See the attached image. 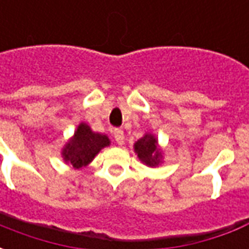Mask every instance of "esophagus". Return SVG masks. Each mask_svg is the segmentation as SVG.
<instances>
[{"label":"esophagus","mask_w":249,"mask_h":249,"mask_svg":"<svg viewBox=\"0 0 249 249\" xmlns=\"http://www.w3.org/2000/svg\"><path fill=\"white\" fill-rule=\"evenodd\" d=\"M113 137L117 141L119 145H123L124 144V132L121 129H114L113 130Z\"/></svg>","instance_id":"34e87169"}]
</instances>
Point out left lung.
Here are the masks:
<instances>
[{"label": "left lung", "instance_id": "8db88e82", "mask_svg": "<svg viewBox=\"0 0 249 249\" xmlns=\"http://www.w3.org/2000/svg\"><path fill=\"white\" fill-rule=\"evenodd\" d=\"M135 153L146 167H159L162 162V149L159 145V140L153 133L146 132L141 139L133 144Z\"/></svg>", "mask_w": 249, "mask_h": 249}]
</instances>
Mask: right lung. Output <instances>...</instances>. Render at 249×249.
<instances>
[{"label": "right lung", "mask_w": 249, "mask_h": 249, "mask_svg": "<svg viewBox=\"0 0 249 249\" xmlns=\"http://www.w3.org/2000/svg\"><path fill=\"white\" fill-rule=\"evenodd\" d=\"M110 145L108 136L93 132L87 123H80L74 135L68 140L61 151V156L66 164L74 169H82L93 161L100 151Z\"/></svg>", "instance_id": "right-lung-1"}]
</instances>
